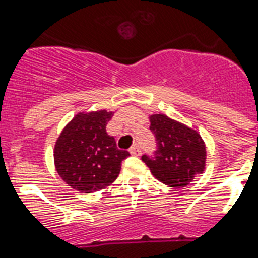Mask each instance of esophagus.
Here are the masks:
<instances>
[{
	"label": "esophagus",
	"instance_id": "1",
	"mask_svg": "<svg viewBox=\"0 0 258 258\" xmlns=\"http://www.w3.org/2000/svg\"><path fill=\"white\" fill-rule=\"evenodd\" d=\"M129 151H131L132 155H135V156H139V155H140V152H141L140 145H139V144H133V145H132V148Z\"/></svg>",
	"mask_w": 258,
	"mask_h": 258
}]
</instances>
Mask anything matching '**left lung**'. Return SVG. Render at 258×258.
<instances>
[{
    "mask_svg": "<svg viewBox=\"0 0 258 258\" xmlns=\"http://www.w3.org/2000/svg\"><path fill=\"white\" fill-rule=\"evenodd\" d=\"M156 151L154 156L143 155L141 160L150 167L156 179L170 187L189 185L205 168L207 150L201 136L190 127L164 114L150 117Z\"/></svg>",
    "mask_w": 258,
    "mask_h": 258,
    "instance_id": "8db88e82",
    "label": "left lung"
}]
</instances>
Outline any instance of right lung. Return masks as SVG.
Instances as JSON below:
<instances>
[{"label":"right lung","mask_w":258,"mask_h":258,"mask_svg":"<svg viewBox=\"0 0 258 258\" xmlns=\"http://www.w3.org/2000/svg\"><path fill=\"white\" fill-rule=\"evenodd\" d=\"M113 111L80 113L68 123L54 148L57 173L80 193H94L117 179L127 151L117 148L106 125Z\"/></svg>","instance_id":"obj_1"}]
</instances>
